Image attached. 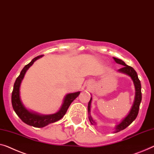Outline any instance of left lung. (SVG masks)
Listing matches in <instances>:
<instances>
[{
    "label": "left lung",
    "mask_w": 154,
    "mask_h": 154,
    "mask_svg": "<svg viewBox=\"0 0 154 154\" xmlns=\"http://www.w3.org/2000/svg\"><path fill=\"white\" fill-rule=\"evenodd\" d=\"M113 59L116 63L124 66H122V68H121L120 69H119L118 71H120L121 72L125 73V74L128 75V76H130L131 78L132 79L133 82H134L135 88H136V97H135L134 105H133L131 110L130 113H128V116L124 119L120 124H119V125L116 127V133H117V132L120 131L122 130L125 129V128H127L128 126H129L133 122L136 120V118L137 116V114H138L140 104V102L142 100V93H141L140 81L138 79V77H137V72H136V70H135L132 67L127 65V64L124 62L123 61H122L121 59L115 58V57H113ZM91 98L90 101H89L88 105V113L90 112V110H91ZM89 120H90L91 124H93V125L95 124V122L93 120V119H92L91 116L89 117Z\"/></svg>",
    "instance_id": "obj_1"
}]
</instances>
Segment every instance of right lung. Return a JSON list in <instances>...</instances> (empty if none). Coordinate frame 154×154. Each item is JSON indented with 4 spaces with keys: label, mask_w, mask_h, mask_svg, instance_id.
<instances>
[{
    "label": "right lung",
    "mask_w": 154,
    "mask_h": 154,
    "mask_svg": "<svg viewBox=\"0 0 154 154\" xmlns=\"http://www.w3.org/2000/svg\"><path fill=\"white\" fill-rule=\"evenodd\" d=\"M43 55H39V56L36 57L28 64L25 66V67L23 68L21 72H20L19 76L16 79L14 84L12 94H11V104H12L13 109L14 110L15 113L17 114V116L20 118V120L27 125L38 128L43 127L50 123L55 122L62 118L64 115L66 114L68 109L69 108L71 103L76 99L80 93V92H77V93L68 94L64 99L63 104L61 109L55 114L49 115V116H39V115L31 113V112L27 111L23 106L20 99V85L22 79H23L27 70L32 65L36 59H39Z\"/></svg>",
    "instance_id": "right-lung-1"
}]
</instances>
